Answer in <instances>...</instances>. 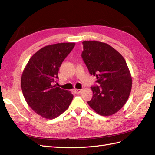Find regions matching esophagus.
<instances>
[{
    "instance_id": "esophagus-1",
    "label": "esophagus",
    "mask_w": 155,
    "mask_h": 155,
    "mask_svg": "<svg viewBox=\"0 0 155 155\" xmlns=\"http://www.w3.org/2000/svg\"><path fill=\"white\" fill-rule=\"evenodd\" d=\"M74 91H75V92H76V93H77V94H79V93H81L82 89H75Z\"/></svg>"
}]
</instances>
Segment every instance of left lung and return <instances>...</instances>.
<instances>
[{"mask_svg": "<svg viewBox=\"0 0 155 155\" xmlns=\"http://www.w3.org/2000/svg\"><path fill=\"white\" fill-rule=\"evenodd\" d=\"M82 58L91 75L100 85L91 87L93 98L87 103L101 116L116 113L126 103L132 88L127 62L119 52L107 43L83 42Z\"/></svg>", "mask_w": 155, "mask_h": 155, "instance_id": "left-lung-1", "label": "left lung"}]
</instances>
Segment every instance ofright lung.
I'll list each match as a JSON object with an SVG mask.
<instances>
[{
	"label": "right lung",
	"mask_w": 155,
	"mask_h": 155,
	"mask_svg": "<svg viewBox=\"0 0 155 155\" xmlns=\"http://www.w3.org/2000/svg\"><path fill=\"white\" fill-rule=\"evenodd\" d=\"M74 42L46 46L29 59L22 72L21 88L32 110L47 119H53L67 109L73 98L70 91L53 85L59 67L70 53Z\"/></svg>",
	"instance_id": "right-lung-1"
}]
</instances>
